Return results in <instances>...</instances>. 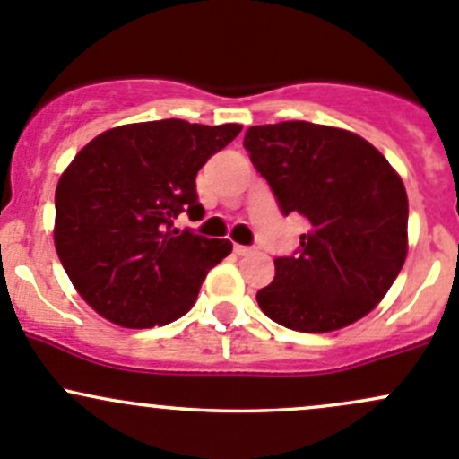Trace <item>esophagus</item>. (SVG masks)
Wrapping results in <instances>:
<instances>
[{
	"label": "esophagus",
	"mask_w": 459,
	"mask_h": 459,
	"mask_svg": "<svg viewBox=\"0 0 459 459\" xmlns=\"http://www.w3.org/2000/svg\"><path fill=\"white\" fill-rule=\"evenodd\" d=\"M233 250H235V255H248V253H253V248H250V246H242V244H235Z\"/></svg>",
	"instance_id": "34e87169"
}]
</instances>
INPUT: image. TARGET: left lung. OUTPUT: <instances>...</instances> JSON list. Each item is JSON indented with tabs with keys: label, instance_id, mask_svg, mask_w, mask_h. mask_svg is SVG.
<instances>
[{
	"label": "left lung",
	"instance_id": "obj_1",
	"mask_svg": "<svg viewBox=\"0 0 459 459\" xmlns=\"http://www.w3.org/2000/svg\"><path fill=\"white\" fill-rule=\"evenodd\" d=\"M244 147L281 213L310 221L257 292L264 315L315 334L363 318L407 257L409 202L398 173L365 138L307 120L255 125Z\"/></svg>",
	"mask_w": 459,
	"mask_h": 459
}]
</instances>
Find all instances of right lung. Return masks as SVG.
Returning <instances> with one entry per match:
<instances>
[{
    "label": "right lung",
    "mask_w": 459,
    "mask_h": 459,
    "mask_svg": "<svg viewBox=\"0 0 459 459\" xmlns=\"http://www.w3.org/2000/svg\"><path fill=\"white\" fill-rule=\"evenodd\" d=\"M239 132L165 118L114 127L76 153L56 185L55 246L100 316L143 330L191 310L233 244L173 229V220L204 213L197 171Z\"/></svg>",
    "instance_id": "add662e5"
}]
</instances>
